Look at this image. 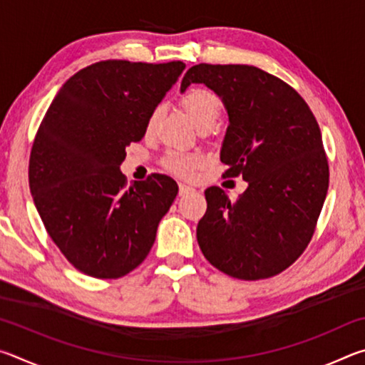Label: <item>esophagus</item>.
Here are the masks:
<instances>
[{
    "instance_id": "esophagus-1",
    "label": "esophagus",
    "mask_w": 365,
    "mask_h": 365,
    "mask_svg": "<svg viewBox=\"0 0 365 365\" xmlns=\"http://www.w3.org/2000/svg\"><path fill=\"white\" fill-rule=\"evenodd\" d=\"M191 191H195V188L190 187V185H185V183L178 185V195H180V196L188 195V193H191Z\"/></svg>"
}]
</instances>
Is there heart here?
<instances>
[{"instance_id": "heart-1", "label": "heart", "mask_w": 365, "mask_h": 365, "mask_svg": "<svg viewBox=\"0 0 365 365\" xmlns=\"http://www.w3.org/2000/svg\"><path fill=\"white\" fill-rule=\"evenodd\" d=\"M180 108L183 113L187 114L188 119L195 123V125L200 128V130H209L215 120L219 119L220 115V101L219 98L215 96L211 90L202 88V86H193L185 91L180 96ZM159 119V109L153 110L150 119L146 122V132L150 133L156 122ZM201 159L200 156H195V154H185V153H177L170 151L165 154L163 160L164 168L168 169L172 174H177L180 177H188L193 174V170L200 165Z\"/></svg>"}]
</instances>
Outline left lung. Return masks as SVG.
Masks as SVG:
<instances>
[{
    "label": "left lung",
    "mask_w": 365,
    "mask_h": 365,
    "mask_svg": "<svg viewBox=\"0 0 365 365\" xmlns=\"http://www.w3.org/2000/svg\"><path fill=\"white\" fill-rule=\"evenodd\" d=\"M191 83H205L222 98L228 114L224 177L248 182L237 201L219 187L205 191L197 245L227 275L269 279L302 255L322 211L329 160L319 123L298 91L255 66L197 64L180 88Z\"/></svg>",
    "instance_id": "left-lung-1"
}]
</instances>
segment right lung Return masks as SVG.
Listing matches in <instances>:
<instances>
[{
    "label": "right lung",
    "mask_w": 365,
    "mask_h": 365,
    "mask_svg": "<svg viewBox=\"0 0 365 365\" xmlns=\"http://www.w3.org/2000/svg\"><path fill=\"white\" fill-rule=\"evenodd\" d=\"M183 69L182 61H100L73 73L43 117L30 191L49 237L86 275L119 279L138 267L175 200L174 178L128 185L120 164Z\"/></svg>",
    "instance_id": "right-lung-1"
}]
</instances>
